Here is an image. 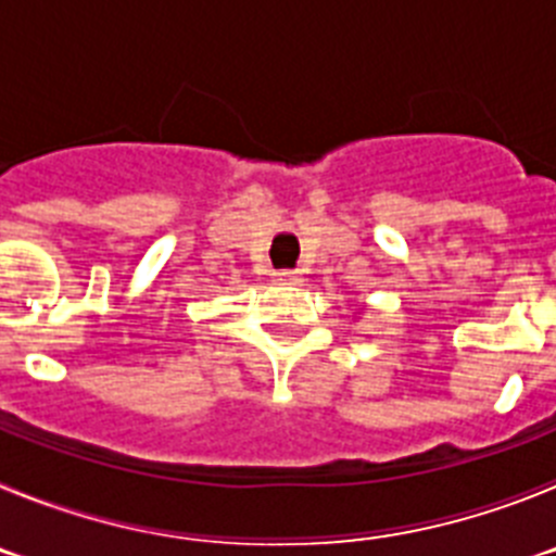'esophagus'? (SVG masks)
Wrapping results in <instances>:
<instances>
[{"label":"esophagus","instance_id":"obj_1","mask_svg":"<svg viewBox=\"0 0 556 556\" xmlns=\"http://www.w3.org/2000/svg\"><path fill=\"white\" fill-rule=\"evenodd\" d=\"M275 281L289 283V287H298V283H303V275L298 273V269H278V273H275Z\"/></svg>","mask_w":556,"mask_h":556}]
</instances>
